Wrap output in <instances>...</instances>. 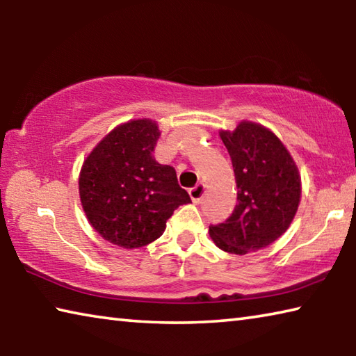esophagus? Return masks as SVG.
<instances>
[{"label":"esophagus","instance_id":"esophagus-1","mask_svg":"<svg viewBox=\"0 0 356 356\" xmlns=\"http://www.w3.org/2000/svg\"><path fill=\"white\" fill-rule=\"evenodd\" d=\"M188 193H190L191 201L195 202V204H200V202L202 201L204 195H206V185H204L202 182L197 184V185L195 186V188H191Z\"/></svg>","mask_w":356,"mask_h":356}]
</instances>
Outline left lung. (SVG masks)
Instances as JSON below:
<instances>
[{
  "label": "left lung",
  "instance_id": "left-lung-1",
  "mask_svg": "<svg viewBox=\"0 0 356 356\" xmlns=\"http://www.w3.org/2000/svg\"><path fill=\"white\" fill-rule=\"evenodd\" d=\"M237 182V206L225 222L210 225L215 245L231 254L262 250L291 226L301 184L291 154L278 136L252 122L221 131Z\"/></svg>",
  "mask_w": 356,
  "mask_h": 356
}]
</instances>
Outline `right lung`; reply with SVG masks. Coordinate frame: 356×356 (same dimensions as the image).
Segmentation results:
<instances>
[{"label":"right lung","mask_w":356,"mask_h":356,"mask_svg":"<svg viewBox=\"0 0 356 356\" xmlns=\"http://www.w3.org/2000/svg\"><path fill=\"white\" fill-rule=\"evenodd\" d=\"M160 131L149 119L114 129L83 163L80 197L89 222L122 248H140L159 238L179 206L191 202L176 170L160 165L154 149Z\"/></svg>","instance_id":"obj_1"}]
</instances>
